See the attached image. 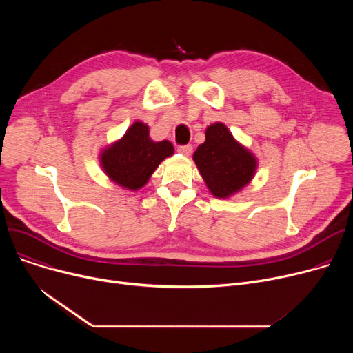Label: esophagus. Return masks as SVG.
<instances>
[{
	"instance_id": "obj_1",
	"label": "esophagus",
	"mask_w": 353,
	"mask_h": 353,
	"mask_svg": "<svg viewBox=\"0 0 353 353\" xmlns=\"http://www.w3.org/2000/svg\"><path fill=\"white\" fill-rule=\"evenodd\" d=\"M177 152H179L180 154H183V156L189 157V156L192 154V152H193V147H192L190 144H186V145H180V147L177 148Z\"/></svg>"
}]
</instances>
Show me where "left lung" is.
<instances>
[{
	"label": "left lung",
	"instance_id": "obj_1",
	"mask_svg": "<svg viewBox=\"0 0 353 353\" xmlns=\"http://www.w3.org/2000/svg\"><path fill=\"white\" fill-rule=\"evenodd\" d=\"M193 160L209 192L217 199H229L245 189L257 170L256 156L220 121L208 125L206 140L197 147Z\"/></svg>",
	"mask_w": 353,
	"mask_h": 353
}]
</instances>
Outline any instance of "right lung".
<instances>
[{
	"label": "right lung",
	"mask_w": 353,
	"mask_h": 353,
	"mask_svg": "<svg viewBox=\"0 0 353 353\" xmlns=\"http://www.w3.org/2000/svg\"><path fill=\"white\" fill-rule=\"evenodd\" d=\"M173 153L174 147L169 140H152L148 125L137 120L123 137L101 148L99 161L111 181L136 192L145 186L159 164Z\"/></svg>",
	"instance_id": "1"
}]
</instances>
